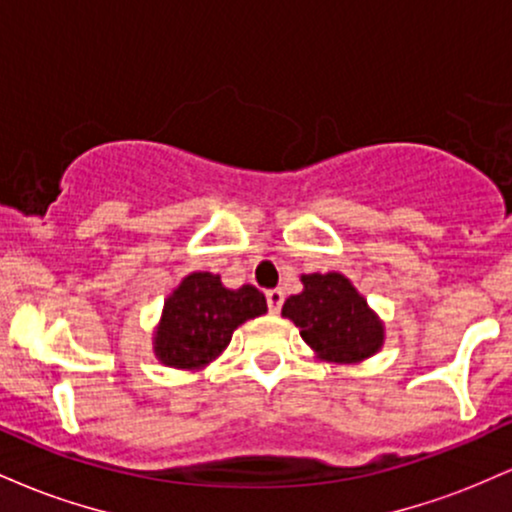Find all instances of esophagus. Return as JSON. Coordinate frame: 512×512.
Masks as SVG:
<instances>
[{"instance_id": "34e87169", "label": "esophagus", "mask_w": 512, "mask_h": 512, "mask_svg": "<svg viewBox=\"0 0 512 512\" xmlns=\"http://www.w3.org/2000/svg\"><path fill=\"white\" fill-rule=\"evenodd\" d=\"M267 305L272 313H279L281 305H284V291L281 289H269L267 291Z\"/></svg>"}]
</instances>
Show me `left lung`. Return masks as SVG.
Returning <instances> with one entry per match:
<instances>
[{
	"label": "left lung",
	"mask_w": 512,
	"mask_h": 512,
	"mask_svg": "<svg viewBox=\"0 0 512 512\" xmlns=\"http://www.w3.org/2000/svg\"><path fill=\"white\" fill-rule=\"evenodd\" d=\"M303 293L286 298L281 315L301 327V337L322 358L361 361L383 346V322L358 296L346 276L305 274Z\"/></svg>",
	"instance_id": "left-lung-1"
}]
</instances>
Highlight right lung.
I'll list each match as a JSON object with an SVG mask.
<instances>
[{"label": "right lung", "instance_id": "add662e5", "mask_svg": "<svg viewBox=\"0 0 512 512\" xmlns=\"http://www.w3.org/2000/svg\"><path fill=\"white\" fill-rule=\"evenodd\" d=\"M267 313L255 286L231 291L219 274L195 272L173 291L156 332V356L170 368H199L226 349L233 330Z\"/></svg>", "mask_w": 512, "mask_h": 512}]
</instances>
